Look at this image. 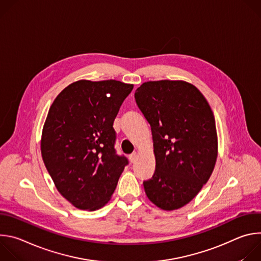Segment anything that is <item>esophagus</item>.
<instances>
[{"mask_svg":"<svg viewBox=\"0 0 261 261\" xmlns=\"http://www.w3.org/2000/svg\"><path fill=\"white\" fill-rule=\"evenodd\" d=\"M136 159H137V153H133L129 156V160L131 163H134L136 161Z\"/></svg>","mask_w":261,"mask_h":261,"instance_id":"obj_1","label":"esophagus"}]
</instances>
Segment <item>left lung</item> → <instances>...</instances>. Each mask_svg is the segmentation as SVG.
Instances as JSON below:
<instances>
[{"instance_id": "8db88e82", "label": "left lung", "mask_w": 261, "mask_h": 261, "mask_svg": "<svg viewBox=\"0 0 261 261\" xmlns=\"http://www.w3.org/2000/svg\"><path fill=\"white\" fill-rule=\"evenodd\" d=\"M134 97L151 125L156 158L154 175L143 181L145 194L162 210H177L198 194L214 170V114L199 90L181 81L144 83Z\"/></svg>"}]
</instances>
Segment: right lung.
Here are the masks:
<instances>
[{"mask_svg": "<svg viewBox=\"0 0 261 261\" xmlns=\"http://www.w3.org/2000/svg\"><path fill=\"white\" fill-rule=\"evenodd\" d=\"M133 85L79 81L51 104L41 154L58 191L80 210L95 211L115 192L128 164L116 152L114 121Z\"/></svg>", "mask_w": 261, "mask_h": 261, "instance_id": "1", "label": "right lung"}]
</instances>
